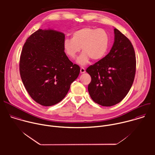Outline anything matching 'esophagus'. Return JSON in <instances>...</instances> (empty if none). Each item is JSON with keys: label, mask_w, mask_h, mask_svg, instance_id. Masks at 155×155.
<instances>
[{"label": "esophagus", "mask_w": 155, "mask_h": 155, "mask_svg": "<svg viewBox=\"0 0 155 155\" xmlns=\"http://www.w3.org/2000/svg\"><path fill=\"white\" fill-rule=\"evenodd\" d=\"M85 72H86L85 69L83 68H81V69H80V73L81 74H84V73H85Z\"/></svg>", "instance_id": "34e87169"}]
</instances>
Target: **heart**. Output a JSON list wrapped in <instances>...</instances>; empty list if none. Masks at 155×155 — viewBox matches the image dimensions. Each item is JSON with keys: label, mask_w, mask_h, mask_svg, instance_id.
I'll use <instances>...</instances> for the list:
<instances>
[{"label": "heart", "mask_w": 155, "mask_h": 155, "mask_svg": "<svg viewBox=\"0 0 155 155\" xmlns=\"http://www.w3.org/2000/svg\"><path fill=\"white\" fill-rule=\"evenodd\" d=\"M109 43V36L103 29L84 28L73 32L72 39H65L64 50L67 56L74 59L80 51L83 53L78 57L77 62L84 65L90 58L94 61L102 59L106 54Z\"/></svg>", "instance_id": "heart-1"}]
</instances>
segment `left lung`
Instances as JSON below:
<instances>
[{
	"mask_svg": "<svg viewBox=\"0 0 155 155\" xmlns=\"http://www.w3.org/2000/svg\"><path fill=\"white\" fill-rule=\"evenodd\" d=\"M115 40L108 54L90 65L86 72L91 77L88 92L96 103L110 107L120 102L133 83L136 59L130 40L117 29Z\"/></svg>",
	"mask_w": 155,
	"mask_h": 155,
	"instance_id": "left-lung-1",
	"label": "left lung"
}]
</instances>
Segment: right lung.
I'll use <instances>...</instances> for the list:
<instances>
[{
  "mask_svg": "<svg viewBox=\"0 0 155 155\" xmlns=\"http://www.w3.org/2000/svg\"><path fill=\"white\" fill-rule=\"evenodd\" d=\"M65 35L53 29H39L26 40L19 61L22 81L38 104L51 106L61 102L80 71L66 56Z\"/></svg>",
  "mask_w": 155,
  "mask_h": 155,
  "instance_id": "add662e5",
  "label": "right lung"
}]
</instances>
